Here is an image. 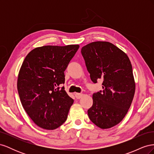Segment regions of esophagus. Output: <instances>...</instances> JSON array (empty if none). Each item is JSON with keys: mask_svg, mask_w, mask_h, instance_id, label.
<instances>
[{"mask_svg": "<svg viewBox=\"0 0 154 154\" xmlns=\"http://www.w3.org/2000/svg\"><path fill=\"white\" fill-rule=\"evenodd\" d=\"M82 96H83V94H80V93H76L75 94V97L76 99H80L82 97Z\"/></svg>", "mask_w": 154, "mask_h": 154, "instance_id": "obj_1", "label": "esophagus"}]
</instances>
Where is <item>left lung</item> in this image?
<instances>
[{"label":"left lung","mask_w":154,"mask_h":154,"mask_svg":"<svg viewBox=\"0 0 154 154\" xmlns=\"http://www.w3.org/2000/svg\"><path fill=\"white\" fill-rule=\"evenodd\" d=\"M93 83L101 79L103 91L94 93L87 113L97 127L106 129L119 123L132 102L136 83L127 54L108 42H94L82 48Z\"/></svg>","instance_id":"1"}]
</instances>
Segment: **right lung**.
<instances>
[{
	"label": "right lung",
	"instance_id": "1",
	"mask_svg": "<svg viewBox=\"0 0 154 154\" xmlns=\"http://www.w3.org/2000/svg\"><path fill=\"white\" fill-rule=\"evenodd\" d=\"M80 45H45L32 49L19 71L17 89L26 113L37 126L54 130L61 126L74 100L65 91V74Z\"/></svg>",
	"mask_w": 154,
	"mask_h": 154
}]
</instances>
